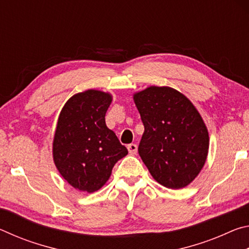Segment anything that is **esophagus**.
Wrapping results in <instances>:
<instances>
[{
  "label": "esophagus",
  "mask_w": 249,
  "mask_h": 249,
  "mask_svg": "<svg viewBox=\"0 0 249 249\" xmlns=\"http://www.w3.org/2000/svg\"><path fill=\"white\" fill-rule=\"evenodd\" d=\"M127 149H128V153L130 155H135L137 153V145L136 144H129L127 146Z\"/></svg>",
  "instance_id": "34e87169"
}]
</instances>
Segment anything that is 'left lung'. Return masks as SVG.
<instances>
[{"mask_svg":"<svg viewBox=\"0 0 249 249\" xmlns=\"http://www.w3.org/2000/svg\"><path fill=\"white\" fill-rule=\"evenodd\" d=\"M145 132L138 154L153 178L169 189L195 180L209 150V133L199 112L183 94L149 87L134 95Z\"/></svg>","mask_w":249,"mask_h":249,"instance_id":"1","label":"left lung"}]
</instances>
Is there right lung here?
Segmentation results:
<instances>
[{
    "mask_svg": "<svg viewBox=\"0 0 249 249\" xmlns=\"http://www.w3.org/2000/svg\"><path fill=\"white\" fill-rule=\"evenodd\" d=\"M111 102L108 93L88 90L67 101L59 115L53 161L67 182L80 191H98L115 163L128 154L105 124Z\"/></svg>",
    "mask_w": 249,
    "mask_h": 249,
    "instance_id": "add662e5",
    "label": "right lung"
}]
</instances>
